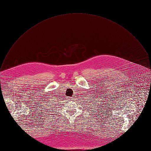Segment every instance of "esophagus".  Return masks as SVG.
Listing matches in <instances>:
<instances>
[{
	"label": "esophagus",
	"mask_w": 151,
	"mask_h": 151,
	"mask_svg": "<svg viewBox=\"0 0 151 151\" xmlns=\"http://www.w3.org/2000/svg\"><path fill=\"white\" fill-rule=\"evenodd\" d=\"M73 98H69V99H72V100Z\"/></svg>",
	"instance_id": "34e87169"
}]
</instances>
